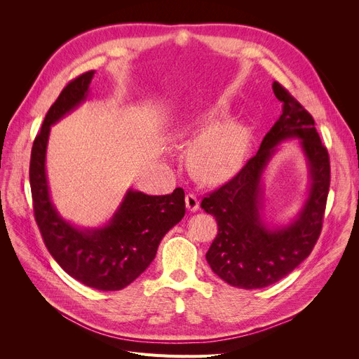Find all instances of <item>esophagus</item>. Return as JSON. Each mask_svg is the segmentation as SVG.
Wrapping results in <instances>:
<instances>
[{"instance_id": "esophagus-1", "label": "esophagus", "mask_w": 359, "mask_h": 359, "mask_svg": "<svg viewBox=\"0 0 359 359\" xmlns=\"http://www.w3.org/2000/svg\"><path fill=\"white\" fill-rule=\"evenodd\" d=\"M186 206H187V210L192 211V212L198 211V208H199V199H198V196L195 194L189 192V194L186 195Z\"/></svg>"}]
</instances>
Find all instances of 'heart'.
<instances>
[{
	"mask_svg": "<svg viewBox=\"0 0 359 359\" xmlns=\"http://www.w3.org/2000/svg\"><path fill=\"white\" fill-rule=\"evenodd\" d=\"M246 141L244 130L233 123L206 130L196 140L191 151L194 172L208 182L230 173L240 163Z\"/></svg>",
	"mask_w": 359,
	"mask_h": 359,
	"instance_id": "b5f03b06",
	"label": "heart"
}]
</instances>
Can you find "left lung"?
<instances>
[{"label": "left lung", "mask_w": 359, "mask_h": 359, "mask_svg": "<svg viewBox=\"0 0 359 359\" xmlns=\"http://www.w3.org/2000/svg\"><path fill=\"white\" fill-rule=\"evenodd\" d=\"M272 88L282 102V115L263 138L256 156L201 203L218 225L206 260L222 280L243 290L269 287L309 257L322 233L330 186L329 153L317 134L313 116L278 81ZM292 137L302 140L308 160L309 196L291 224L269 229L259 217L261 175L277 145Z\"/></svg>", "instance_id": "8db88e82"}]
</instances>
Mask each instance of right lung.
<instances>
[{"label": "right lung", "mask_w": 359, "mask_h": 359, "mask_svg": "<svg viewBox=\"0 0 359 359\" xmlns=\"http://www.w3.org/2000/svg\"><path fill=\"white\" fill-rule=\"evenodd\" d=\"M93 75L88 71L69 81L48 110L32 147L30 189L37 227L58 265L90 288L119 291L149 266L161 238L184 217V191L149 196L129 189L109 224L93 230L74 227L55 210L45 168L49 130L87 99Z\"/></svg>", "instance_id": "add662e5"}]
</instances>
